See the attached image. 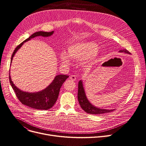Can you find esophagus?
<instances>
[{"instance_id":"34e87169","label":"esophagus","mask_w":146,"mask_h":146,"mask_svg":"<svg viewBox=\"0 0 146 146\" xmlns=\"http://www.w3.org/2000/svg\"><path fill=\"white\" fill-rule=\"evenodd\" d=\"M70 78L71 79V80L72 81H75L76 80V76H74V75H72L70 77Z\"/></svg>"}]
</instances>
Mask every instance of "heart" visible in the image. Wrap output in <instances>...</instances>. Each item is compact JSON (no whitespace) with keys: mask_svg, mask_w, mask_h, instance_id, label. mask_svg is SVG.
Listing matches in <instances>:
<instances>
[{"mask_svg":"<svg viewBox=\"0 0 146 146\" xmlns=\"http://www.w3.org/2000/svg\"><path fill=\"white\" fill-rule=\"evenodd\" d=\"M98 54V49L95 43L83 42L70 45L67 49L66 54L62 53L60 58L62 62L66 65L70 64L69 58L76 60H83L84 63H88L93 60Z\"/></svg>","mask_w":146,"mask_h":146,"instance_id":"b5f03b06","label":"heart"}]
</instances>
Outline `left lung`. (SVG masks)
<instances>
[{"mask_svg":"<svg viewBox=\"0 0 146 146\" xmlns=\"http://www.w3.org/2000/svg\"><path fill=\"white\" fill-rule=\"evenodd\" d=\"M119 52H124L125 54H130V52L126 49L119 50ZM77 98L79 104L80 105L82 108L87 113L90 114H103L104 113L111 112L114 110H107V109H101L96 107L90 103V102L87 99L85 91L84 89L83 82L80 80L78 84V94Z\"/></svg>","mask_w":146,"mask_h":146,"instance_id":"obj_1","label":"left lung"}]
</instances>
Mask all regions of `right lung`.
Segmentation results:
<instances>
[{"mask_svg":"<svg viewBox=\"0 0 146 146\" xmlns=\"http://www.w3.org/2000/svg\"><path fill=\"white\" fill-rule=\"evenodd\" d=\"M54 31L51 32L38 31L33 34L29 38L26 39L16 48L11 58V63L16 53L21 47L24 43L30 41V39L36 36H50L54 34ZM68 77L69 76L68 75L58 74L55 76L54 80L46 88L40 91L35 92H29L20 90L12 82L10 74L9 81L13 89L15 92L17 97L23 105H27L28 107L35 110H48L51 108L55 104L59 96L60 87Z\"/></svg>","mask_w":146,"mask_h":146,"instance_id":"obj_1","label":"right lung"}]
</instances>
